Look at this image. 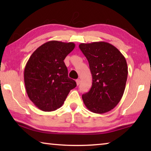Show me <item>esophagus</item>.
<instances>
[{"label":"esophagus","mask_w":151,"mask_h":151,"mask_svg":"<svg viewBox=\"0 0 151 151\" xmlns=\"http://www.w3.org/2000/svg\"><path fill=\"white\" fill-rule=\"evenodd\" d=\"M76 85H78L79 84H80V79H76Z\"/></svg>","instance_id":"esophagus-1"}]
</instances>
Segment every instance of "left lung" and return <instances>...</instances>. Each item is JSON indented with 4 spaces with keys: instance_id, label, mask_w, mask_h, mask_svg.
I'll return each mask as SVG.
<instances>
[{
    "instance_id": "1",
    "label": "left lung",
    "mask_w": 151,
    "mask_h": 151,
    "mask_svg": "<svg viewBox=\"0 0 151 151\" xmlns=\"http://www.w3.org/2000/svg\"><path fill=\"white\" fill-rule=\"evenodd\" d=\"M93 76L91 90L82 95L86 108L94 113L111 111L121 101L126 86V59L113 45L106 42L81 43Z\"/></svg>"
}]
</instances>
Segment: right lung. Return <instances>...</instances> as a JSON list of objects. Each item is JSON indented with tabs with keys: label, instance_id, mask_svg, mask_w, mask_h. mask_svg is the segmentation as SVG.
<instances>
[{
	"label": "right lung",
	"instance_id": "obj_1",
	"mask_svg": "<svg viewBox=\"0 0 151 151\" xmlns=\"http://www.w3.org/2000/svg\"><path fill=\"white\" fill-rule=\"evenodd\" d=\"M73 42L51 40L37 48L25 66L24 80L30 100L40 110L53 111L63 105L76 82L68 78L64 60Z\"/></svg>",
	"mask_w": 151,
	"mask_h": 151
}]
</instances>
